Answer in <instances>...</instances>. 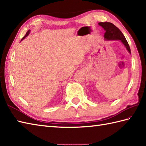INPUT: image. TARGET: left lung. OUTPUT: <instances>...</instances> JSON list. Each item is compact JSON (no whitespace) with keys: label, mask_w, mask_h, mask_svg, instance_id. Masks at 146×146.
Masks as SVG:
<instances>
[{"label":"left lung","mask_w":146,"mask_h":146,"mask_svg":"<svg viewBox=\"0 0 146 146\" xmlns=\"http://www.w3.org/2000/svg\"><path fill=\"white\" fill-rule=\"evenodd\" d=\"M99 25L102 26L105 33L104 34V38L106 40H120L123 45L125 46L127 51L131 54V49H130L129 45L127 41L123 36L122 33L120 31V29L115 26L111 23L108 22H105V23H99Z\"/></svg>","instance_id":"8db88e82"}]
</instances>
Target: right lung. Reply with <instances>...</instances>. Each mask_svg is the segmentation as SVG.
I'll return each mask as SVG.
<instances>
[{
    "label": "right lung",
    "instance_id": "add662e5",
    "mask_svg": "<svg viewBox=\"0 0 146 146\" xmlns=\"http://www.w3.org/2000/svg\"><path fill=\"white\" fill-rule=\"evenodd\" d=\"M29 33H30V30H28V31H27V33H26V35L25 36H24V37H23V39H21V41H22V40H23V39H24V38H26V37L27 36H28L29 35Z\"/></svg>",
    "mask_w": 146,
    "mask_h": 146
}]
</instances>
